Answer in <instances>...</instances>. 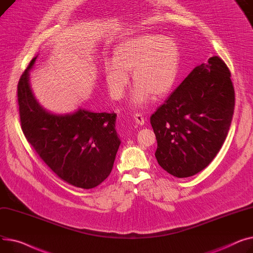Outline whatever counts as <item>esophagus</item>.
Instances as JSON below:
<instances>
[{
	"label": "esophagus",
	"instance_id": "34e87169",
	"mask_svg": "<svg viewBox=\"0 0 253 253\" xmlns=\"http://www.w3.org/2000/svg\"><path fill=\"white\" fill-rule=\"evenodd\" d=\"M133 118H135V121L138 125L140 126H143L145 124V118H144V115L142 113H136L133 114Z\"/></svg>",
	"mask_w": 253,
	"mask_h": 253
}]
</instances>
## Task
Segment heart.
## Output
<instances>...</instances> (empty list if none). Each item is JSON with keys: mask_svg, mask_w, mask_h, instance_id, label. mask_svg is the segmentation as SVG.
Listing matches in <instances>:
<instances>
[{"mask_svg": "<svg viewBox=\"0 0 253 253\" xmlns=\"http://www.w3.org/2000/svg\"><path fill=\"white\" fill-rule=\"evenodd\" d=\"M181 52L176 42L166 36L145 34L127 39L114 48L113 61L106 62L104 74L110 96L120 100L129 84L132 71L137 84L129 103L142 107L152 97L161 98L172 88L180 67Z\"/></svg>", "mask_w": 253, "mask_h": 253, "instance_id": "b5f03b06", "label": "heart"}]
</instances>
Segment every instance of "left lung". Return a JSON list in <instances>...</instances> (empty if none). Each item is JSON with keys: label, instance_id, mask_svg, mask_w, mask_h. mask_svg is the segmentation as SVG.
Masks as SVG:
<instances>
[{"label": "left lung", "instance_id": "8db88e82", "mask_svg": "<svg viewBox=\"0 0 253 253\" xmlns=\"http://www.w3.org/2000/svg\"><path fill=\"white\" fill-rule=\"evenodd\" d=\"M234 107L226 63L213 56L196 66L150 117L158 165L176 177L204 169L226 140Z\"/></svg>", "mask_w": 253, "mask_h": 253}]
</instances>
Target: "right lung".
Segmentation results:
<instances>
[{
	"mask_svg": "<svg viewBox=\"0 0 253 253\" xmlns=\"http://www.w3.org/2000/svg\"><path fill=\"white\" fill-rule=\"evenodd\" d=\"M29 63L18 82L21 129L42 160L64 182L92 189L110 174L121 145L116 114L84 109L57 115L43 109L29 85Z\"/></svg>",
	"mask_w": 253,
	"mask_h": 253,
	"instance_id": "1",
	"label": "right lung"
}]
</instances>
